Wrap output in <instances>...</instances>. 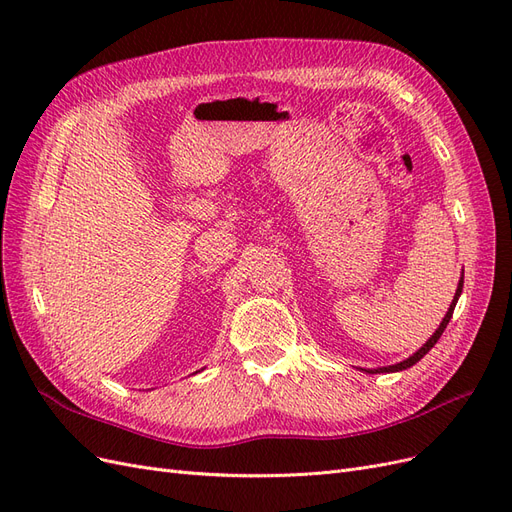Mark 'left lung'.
<instances>
[{
	"mask_svg": "<svg viewBox=\"0 0 512 512\" xmlns=\"http://www.w3.org/2000/svg\"><path fill=\"white\" fill-rule=\"evenodd\" d=\"M461 290H463V275H461V280H459V286H457V292H455V297H453V303H451V307H448V312H446V316L442 318V322H440V327L436 329V333H433L429 339H427V344H423V348L421 350H416L410 359H406V361H401V363H397V365H389V367H378V369H365L367 374H389V371H401V369H408V367H412L414 363H418L423 359V356L436 346V342L438 339L442 337V333H444V329H446V324H448V320L453 318V312H455V305H457V301H459V294H461Z\"/></svg>",
	"mask_w": 512,
	"mask_h": 512,
	"instance_id": "8db88e82",
	"label": "left lung"
}]
</instances>
